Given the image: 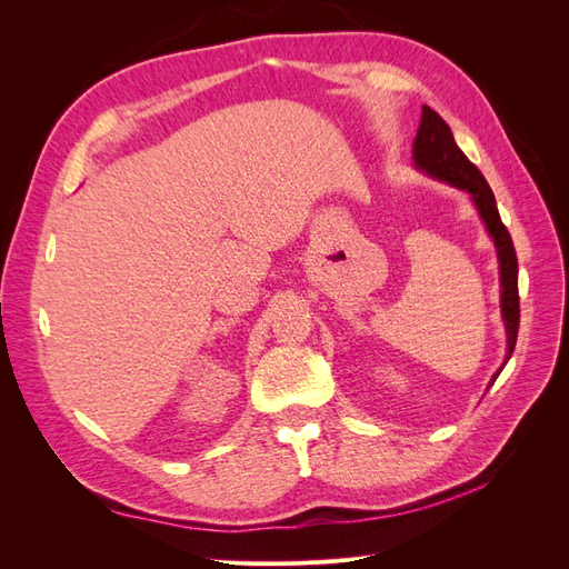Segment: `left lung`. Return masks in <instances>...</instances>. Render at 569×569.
I'll return each mask as SVG.
<instances>
[{
    "label": "left lung",
    "mask_w": 569,
    "mask_h": 569,
    "mask_svg": "<svg viewBox=\"0 0 569 569\" xmlns=\"http://www.w3.org/2000/svg\"><path fill=\"white\" fill-rule=\"evenodd\" d=\"M412 159H416V166L425 170V173L449 182L458 189H465V192H470L481 220L487 222V230L493 237L496 249H498V261H501V287H503L501 308H503V320H506V332H508V353H506V363H508V358L515 351V341H518V330H520L518 256H515L510 232L503 226L501 216H498V206H496L491 187L485 180V176L479 173V168L470 163V159L460 151L449 123H446V120L429 107H422L418 137H416V144H412ZM501 370L493 375V382L496 377L501 375Z\"/></svg>",
    "instance_id": "1"
}]
</instances>
